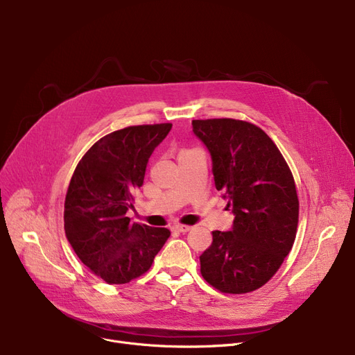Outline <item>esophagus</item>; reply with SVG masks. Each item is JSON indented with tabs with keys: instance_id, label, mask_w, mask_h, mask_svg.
Segmentation results:
<instances>
[{
	"instance_id": "34e87169",
	"label": "esophagus",
	"mask_w": 355,
	"mask_h": 355,
	"mask_svg": "<svg viewBox=\"0 0 355 355\" xmlns=\"http://www.w3.org/2000/svg\"><path fill=\"white\" fill-rule=\"evenodd\" d=\"M173 230H175L178 233H187L191 230V227L185 226V225H175V226H173Z\"/></svg>"
}]
</instances>
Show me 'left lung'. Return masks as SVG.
Returning a JSON list of instances; mask_svg holds the SVG:
<instances>
[{
	"label": "left lung",
	"instance_id": "left-lung-1",
	"mask_svg": "<svg viewBox=\"0 0 355 355\" xmlns=\"http://www.w3.org/2000/svg\"><path fill=\"white\" fill-rule=\"evenodd\" d=\"M211 157L214 184L234 216L229 232H213L200 256L201 275L216 289L248 293L281 268L296 236L300 201L281 151L262 129L236 119L193 121Z\"/></svg>",
	"mask_w": 355,
	"mask_h": 355
}]
</instances>
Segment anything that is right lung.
<instances>
[{
    "instance_id": "1",
    "label": "right lung",
    "mask_w": 355,
    "mask_h": 355,
    "mask_svg": "<svg viewBox=\"0 0 355 355\" xmlns=\"http://www.w3.org/2000/svg\"><path fill=\"white\" fill-rule=\"evenodd\" d=\"M171 128L115 130L93 145L73 173L64 201L66 237L83 265L107 284H128L145 273L171 234L126 217L149 157Z\"/></svg>"
}]
</instances>
